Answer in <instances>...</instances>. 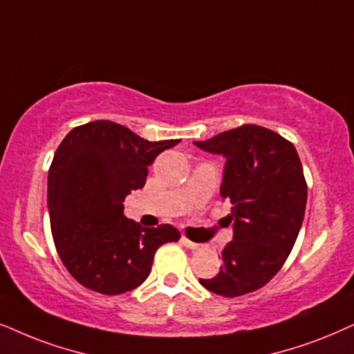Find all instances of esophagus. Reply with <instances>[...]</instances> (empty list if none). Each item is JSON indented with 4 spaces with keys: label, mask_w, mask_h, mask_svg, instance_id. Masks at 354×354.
Masks as SVG:
<instances>
[{
    "label": "esophagus",
    "mask_w": 354,
    "mask_h": 354,
    "mask_svg": "<svg viewBox=\"0 0 354 354\" xmlns=\"http://www.w3.org/2000/svg\"><path fill=\"white\" fill-rule=\"evenodd\" d=\"M183 241V244H185L186 248H189V249H192V251H199V249H202L204 248V244H199V243H194V241H191V239H187V238H183L181 239Z\"/></svg>",
    "instance_id": "obj_1"
}]
</instances>
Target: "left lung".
Wrapping results in <instances>:
<instances>
[{"mask_svg":"<svg viewBox=\"0 0 354 354\" xmlns=\"http://www.w3.org/2000/svg\"><path fill=\"white\" fill-rule=\"evenodd\" d=\"M194 144L226 157L220 192L233 205L226 218L234 232L220 272L199 281L225 298L252 293L279 273L298 238L308 201L303 165L288 139L257 124Z\"/></svg>","mask_w":354,"mask_h":354,"instance_id":"left-lung-1","label":"left lung"}]
</instances>
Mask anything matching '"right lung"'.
<instances>
[{"label": "right lung", "instance_id": "add662e5", "mask_svg": "<svg viewBox=\"0 0 354 354\" xmlns=\"http://www.w3.org/2000/svg\"><path fill=\"white\" fill-rule=\"evenodd\" d=\"M178 142H150L100 120L77 126L59 144L48 171L51 234L82 286L108 296L138 288L157 249L181 238L171 225L144 228L122 214L124 197L144 187L149 165Z\"/></svg>", "mask_w": 354, "mask_h": 354}]
</instances>
